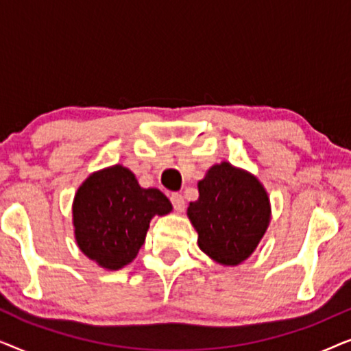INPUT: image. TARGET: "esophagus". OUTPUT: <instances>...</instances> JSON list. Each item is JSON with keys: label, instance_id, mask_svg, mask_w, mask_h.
Listing matches in <instances>:
<instances>
[{"label": "esophagus", "instance_id": "34e87169", "mask_svg": "<svg viewBox=\"0 0 351 351\" xmlns=\"http://www.w3.org/2000/svg\"><path fill=\"white\" fill-rule=\"evenodd\" d=\"M171 203H172V206H174V209L179 210V213L185 210V199L180 193H172L171 195Z\"/></svg>", "mask_w": 351, "mask_h": 351}]
</instances>
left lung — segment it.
<instances>
[{
	"mask_svg": "<svg viewBox=\"0 0 351 351\" xmlns=\"http://www.w3.org/2000/svg\"><path fill=\"white\" fill-rule=\"evenodd\" d=\"M199 198L190 203L198 246L222 265H238L256 251L270 223V199L249 172L223 161L198 182Z\"/></svg>",
	"mask_w": 351,
	"mask_h": 351,
	"instance_id": "obj_1",
	"label": "left lung"
}]
</instances>
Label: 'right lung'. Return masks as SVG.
Returning <instances> with one entry per match:
<instances>
[{"label": "right lung", "instance_id": "1", "mask_svg": "<svg viewBox=\"0 0 351 351\" xmlns=\"http://www.w3.org/2000/svg\"><path fill=\"white\" fill-rule=\"evenodd\" d=\"M172 210L158 189H142L128 167L114 165L90 174L73 199L76 243L84 256L107 270L136 258L150 220Z\"/></svg>", "mask_w": 351, "mask_h": 351}]
</instances>
